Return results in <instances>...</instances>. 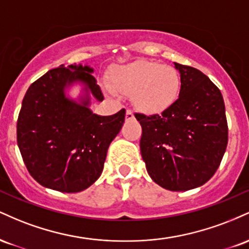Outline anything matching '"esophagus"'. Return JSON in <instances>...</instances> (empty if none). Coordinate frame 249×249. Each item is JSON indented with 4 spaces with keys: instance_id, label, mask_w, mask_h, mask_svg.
Segmentation results:
<instances>
[{
    "instance_id": "esophagus-1",
    "label": "esophagus",
    "mask_w": 249,
    "mask_h": 249,
    "mask_svg": "<svg viewBox=\"0 0 249 249\" xmlns=\"http://www.w3.org/2000/svg\"><path fill=\"white\" fill-rule=\"evenodd\" d=\"M125 118H126V121H131V119H133L134 118V116H133V112L131 110H126V115H125Z\"/></svg>"
}]
</instances>
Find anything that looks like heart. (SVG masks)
Returning a JSON list of instances; mask_svg holds the SVG:
<instances>
[{
    "mask_svg": "<svg viewBox=\"0 0 249 249\" xmlns=\"http://www.w3.org/2000/svg\"><path fill=\"white\" fill-rule=\"evenodd\" d=\"M180 76L171 65L138 61L118 65L108 75L107 91L132 95L133 103L146 113H160L170 108L180 93Z\"/></svg>",
    "mask_w": 249,
    "mask_h": 249,
    "instance_id": "heart-1",
    "label": "heart"
}]
</instances>
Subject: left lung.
Returning <instances> with one entry per match:
<instances>
[{"instance_id":"left-lung-1","label":"left lung","mask_w":249,"mask_h":249,"mask_svg":"<svg viewBox=\"0 0 249 249\" xmlns=\"http://www.w3.org/2000/svg\"><path fill=\"white\" fill-rule=\"evenodd\" d=\"M174 65L181 82L177 102L161 115L134 116L142 125L141 152L148 176L162 188L187 191L216 172L228 126L218 87L196 68Z\"/></svg>"}]
</instances>
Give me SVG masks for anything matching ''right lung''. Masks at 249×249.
I'll list each match as a JSON object with an SVG mask.
<instances>
[{
    "mask_svg": "<svg viewBox=\"0 0 249 249\" xmlns=\"http://www.w3.org/2000/svg\"><path fill=\"white\" fill-rule=\"evenodd\" d=\"M89 65L71 64L48 71L25 92L17 119V144L34 179L42 186L76 193L101 177L111 142L125 121V108L98 116L89 108L90 92L104 99ZM79 81L87 97L77 103L65 88Z\"/></svg>",
    "mask_w": 249,
    "mask_h": 249,
    "instance_id": "add662e5",
    "label": "right lung"
}]
</instances>
